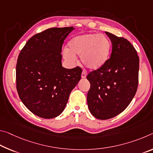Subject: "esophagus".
Masks as SVG:
<instances>
[{"mask_svg":"<svg viewBox=\"0 0 153 153\" xmlns=\"http://www.w3.org/2000/svg\"><path fill=\"white\" fill-rule=\"evenodd\" d=\"M81 76H82V78H85V77H86V72H84V71L82 72V73Z\"/></svg>","mask_w":153,"mask_h":153,"instance_id":"34e87169","label":"esophagus"}]
</instances>
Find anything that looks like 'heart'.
<instances>
[{
    "instance_id": "1",
    "label": "heart",
    "mask_w": 153,
    "mask_h": 153,
    "mask_svg": "<svg viewBox=\"0 0 153 153\" xmlns=\"http://www.w3.org/2000/svg\"><path fill=\"white\" fill-rule=\"evenodd\" d=\"M111 50V42L105 35L86 34L73 38L68 43L65 51L66 59L74 60L76 54L80 55L84 66L92 70L101 68L108 59Z\"/></svg>"
}]
</instances>
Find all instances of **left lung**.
I'll list each match as a JSON object with an SVG mask.
<instances>
[{
    "instance_id": "obj_1",
    "label": "left lung",
    "mask_w": 153,
    "mask_h": 153,
    "mask_svg": "<svg viewBox=\"0 0 153 153\" xmlns=\"http://www.w3.org/2000/svg\"><path fill=\"white\" fill-rule=\"evenodd\" d=\"M112 44L110 58L102 67L90 72L91 88L87 103L92 115L107 120L119 114L136 93L139 56L129 41L105 32Z\"/></svg>"
}]
</instances>
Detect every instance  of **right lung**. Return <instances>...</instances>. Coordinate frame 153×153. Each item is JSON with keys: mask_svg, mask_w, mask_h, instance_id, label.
Instances as JSON below:
<instances>
[{"mask_svg": "<svg viewBox=\"0 0 153 153\" xmlns=\"http://www.w3.org/2000/svg\"><path fill=\"white\" fill-rule=\"evenodd\" d=\"M73 26L51 28L29 39L18 56L16 88L24 105L34 114L53 118L65 110L82 70L62 67V46Z\"/></svg>", "mask_w": 153, "mask_h": 153, "instance_id": "1", "label": "right lung"}]
</instances>
